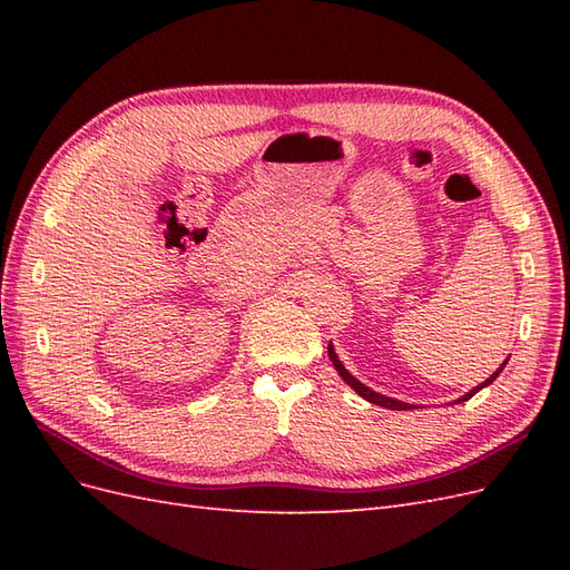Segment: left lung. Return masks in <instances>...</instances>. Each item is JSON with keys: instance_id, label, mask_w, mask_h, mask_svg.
Returning <instances> with one entry per match:
<instances>
[{"instance_id": "obj_1", "label": "left lung", "mask_w": 570, "mask_h": 570, "mask_svg": "<svg viewBox=\"0 0 570 570\" xmlns=\"http://www.w3.org/2000/svg\"><path fill=\"white\" fill-rule=\"evenodd\" d=\"M327 356H331V361H333V366H335V371L342 375V381L344 383H347L350 387H354L361 396H364V400H368L371 404H377V406H385V409H392V411H409V409H416V406H413V404H406V402H400V400H390V396H385V394H377V392H373L371 387H366V385H361L358 381H356V377L347 371V368H344L342 366V361L337 358V354H335V350H333V344H327ZM509 361V358H507ZM507 361H504V364L502 366H499L490 377H488V381L485 383H480L478 387H473L469 394H463L461 396V400H456V402H465V400H471V396L478 392V390H482V387H485V385H490V383H494L497 381V375L499 373H502L504 371V366H507Z\"/></svg>"}]
</instances>
